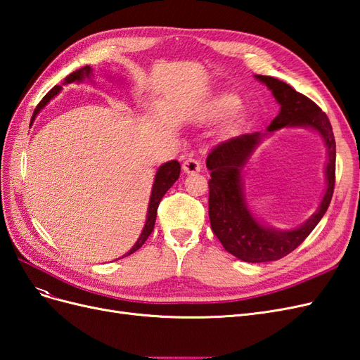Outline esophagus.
<instances>
[{
	"mask_svg": "<svg viewBox=\"0 0 360 360\" xmlns=\"http://www.w3.org/2000/svg\"><path fill=\"white\" fill-rule=\"evenodd\" d=\"M181 168H183V171L186 172V174L200 172V171H201V163H200L197 159H193V158H188L186 160L183 162Z\"/></svg>",
	"mask_w": 360,
	"mask_h": 360,
	"instance_id": "1",
	"label": "esophagus"
}]
</instances>
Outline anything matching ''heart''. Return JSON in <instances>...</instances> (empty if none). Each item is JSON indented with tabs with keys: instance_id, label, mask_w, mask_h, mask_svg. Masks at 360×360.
I'll use <instances>...</instances> for the list:
<instances>
[{
	"instance_id": "obj_1",
	"label": "heart",
	"mask_w": 360,
	"mask_h": 360,
	"mask_svg": "<svg viewBox=\"0 0 360 360\" xmlns=\"http://www.w3.org/2000/svg\"><path fill=\"white\" fill-rule=\"evenodd\" d=\"M238 106H240V101H238L237 96L221 94L214 97V99L210 102V105L207 106V117L212 120H221L225 117H230L238 110Z\"/></svg>"
}]
</instances>
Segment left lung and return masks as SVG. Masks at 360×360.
<instances>
[{
    "instance_id": "1",
    "label": "left lung",
    "mask_w": 360,
    "mask_h": 360,
    "mask_svg": "<svg viewBox=\"0 0 360 360\" xmlns=\"http://www.w3.org/2000/svg\"><path fill=\"white\" fill-rule=\"evenodd\" d=\"M264 82L281 105V112L270 123L269 132L284 126H309L317 129L328 146L329 162L326 168L328 189L324 198L309 219L297 230L278 231L261 226L249 213L243 198L240 169L248 156L259 143V134H245L225 139L214 146L205 165L210 172L209 180V216L214 236L225 250L248 263L276 261L292 252L314 230L330 204L335 189L336 146L332 124L321 108L309 97L296 91L288 84L264 75H257Z\"/></svg>"
}]
</instances>
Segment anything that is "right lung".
<instances>
[{"instance_id": "add662e5", "label": "right lung", "mask_w": 360, "mask_h": 360, "mask_svg": "<svg viewBox=\"0 0 360 360\" xmlns=\"http://www.w3.org/2000/svg\"><path fill=\"white\" fill-rule=\"evenodd\" d=\"M91 75V68L90 66H85L79 70H76L73 73H70L68 78H66V84H70V82H75V81H82L84 78H89V76ZM61 90V86L57 85L53 86V89L51 91L46 93V96L43 97V99L39 102V105L36 106L34 112H32V118L34 120V117L39 114V111L41 110L43 106H45L53 96H57L58 91ZM180 176V163L177 160H169L167 162L165 165H162L156 174V179H155V184H153V191H151V197H150V204H148V213H147V222H146V226L143 233H141L138 242L134 245V248L129 250V252L124 255H130L134 254L135 250H138L141 246H143L146 243V240L148 238V236L153 233L155 230V222H156V214H158V207H159V202L160 200L163 198V195L167 193V191L172 186L174 183H176V180L179 179Z\"/></svg>"}]
</instances>
